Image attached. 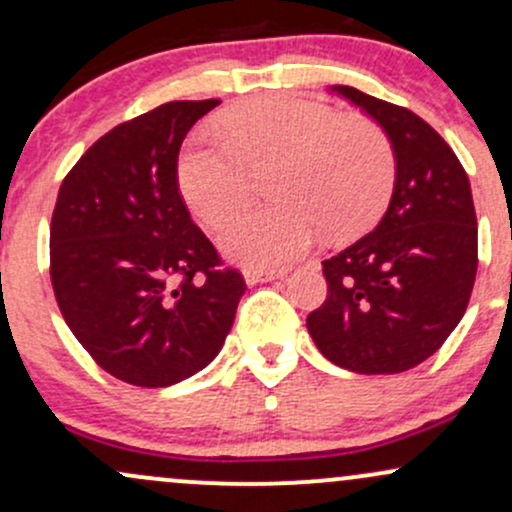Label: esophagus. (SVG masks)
<instances>
[{"instance_id": "obj_1", "label": "esophagus", "mask_w": 512, "mask_h": 512, "mask_svg": "<svg viewBox=\"0 0 512 512\" xmlns=\"http://www.w3.org/2000/svg\"><path fill=\"white\" fill-rule=\"evenodd\" d=\"M286 276V269H257V267H248L245 269V281L248 284H262V281H274Z\"/></svg>"}]
</instances>
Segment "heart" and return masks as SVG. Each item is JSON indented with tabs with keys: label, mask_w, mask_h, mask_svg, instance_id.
<instances>
[{
	"label": "heart",
	"mask_w": 512,
	"mask_h": 512,
	"mask_svg": "<svg viewBox=\"0 0 512 512\" xmlns=\"http://www.w3.org/2000/svg\"><path fill=\"white\" fill-rule=\"evenodd\" d=\"M221 137H192L178 163L195 214L219 226L248 202L257 170L274 168L279 202L243 211L221 231V248L252 267L301 257L320 233L356 236L383 214L395 187V151L368 117L325 103L272 96L221 117Z\"/></svg>",
	"instance_id": "1"
}]
</instances>
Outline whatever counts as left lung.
Returning a JSON list of instances; mask_svg holds the SVG:
<instances>
[{
	"mask_svg": "<svg viewBox=\"0 0 512 512\" xmlns=\"http://www.w3.org/2000/svg\"><path fill=\"white\" fill-rule=\"evenodd\" d=\"M332 91L385 129L397 173L378 226L322 262L327 298L305 322L337 366L404 373L436 354L472 296L479 257L469 178L416 113L351 86Z\"/></svg>",
	"mask_w": 512,
	"mask_h": 512,
	"instance_id": "8db88e82",
	"label": "left lung"
}]
</instances>
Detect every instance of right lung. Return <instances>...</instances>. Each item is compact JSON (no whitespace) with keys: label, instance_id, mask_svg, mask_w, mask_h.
Listing matches in <instances>:
<instances>
[{"label":"right lung","instance_id":"1","mask_svg":"<svg viewBox=\"0 0 512 512\" xmlns=\"http://www.w3.org/2000/svg\"><path fill=\"white\" fill-rule=\"evenodd\" d=\"M221 101H173L103 134L62 180L50 279L64 322L105 373L168 387L219 354L245 279L192 221L182 139Z\"/></svg>","mask_w":512,"mask_h":512}]
</instances>
